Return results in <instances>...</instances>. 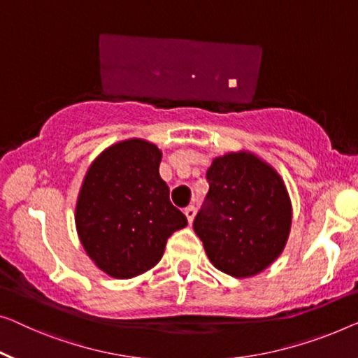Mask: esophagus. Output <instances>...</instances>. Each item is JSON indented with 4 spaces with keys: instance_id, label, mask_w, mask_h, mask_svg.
<instances>
[{
    "instance_id": "34e87169",
    "label": "esophagus",
    "mask_w": 358,
    "mask_h": 358,
    "mask_svg": "<svg viewBox=\"0 0 358 358\" xmlns=\"http://www.w3.org/2000/svg\"><path fill=\"white\" fill-rule=\"evenodd\" d=\"M185 215H186V218H188V222L189 223H193V218H194V215H196V207L194 206H188L185 209Z\"/></svg>"
}]
</instances>
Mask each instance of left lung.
<instances>
[{"instance_id": "1", "label": "left lung", "mask_w": 358, "mask_h": 358, "mask_svg": "<svg viewBox=\"0 0 358 358\" xmlns=\"http://www.w3.org/2000/svg\"><path fill=\"white\" fill-rule=\"evenodd\" d=\"M209 193L193 228L223 273L249 278L280 257L291 231L292 206L280 173L249 151L215 157Z\"/></svg>"}]
</instances>
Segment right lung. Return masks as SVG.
Wrapping results in <instances>:
<instances>
[{"instance_id":"1","label":"right lung","mask_w":358,"mask_h":358,"mask_svg":"<svg viewBox=\"0 0 358 358\" xmlns=\"http://www.w3.org/2000/svg\"><path fill=\"white\" fill-rule=\"evenodd\" d=\"M162 151L140 138L109 146L85 175L76 207L80 243L94 265L128 280L162 259L167 239L188 225L159 175Z\"/></svg>"}]
</instances>
